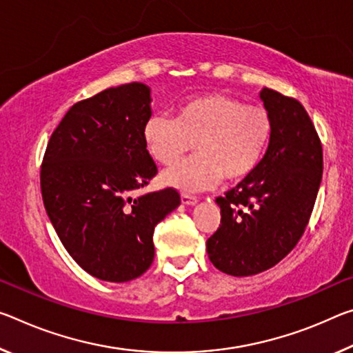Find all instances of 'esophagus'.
Returning a JSON list of instances; mask_svg holds the SVG:
<instances>
[{"label":"esophagus","instance_id":"obj_1","mask_svg":"<svg viewBox=\"0 0 353 353\" xmlns=\"http://www.w3.org/2000/svg\"><path fill=\"white\" fill-rule=\"evenodd\" d=\"M181 199H182V203L187 204V205H194L198 203V198L193 196V194H188V193H182Z\"/></svg>","mask_w":353,"mask_h":353}]
</instances>
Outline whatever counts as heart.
Instances as JSON below:
<instances>
[{"mask_svg":"<svg viewBox=\"0 0 353 353\" xmlns=\"http://www.w3.org/2000/svg\"><path fill=\"white\" fill-rule=\"evenodd\" d=\"M272 135L273 119L265 106L218 92L185 100L176 119L154 114L143 127L144 144L161 165L174 163L194 144L196 155L161 174L165 185L183 192L207 190L220 179L228 183L247 179L265 157Z\"/></svg>","mask_w":353,"mask_h":353,"instance_id":"b5f03b06","label":"heart"}]
</instances>
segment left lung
Here are the masks:
<instances>
[{"instance_id":"1","label":"left lung","mask_w":353,"mask_h":353,"mask_svg":"<svg viewBox=\"0 0 353 353\" xmlns=\"http://www.w3.org/2000/svg\"><path fill=\"white\" fill-rule=\"evenodd\" d=\"M273 119L265 157L253 174L218 196L220 228L207 239L218 270L251 276L286 257L303 236L322 181V143L297 99L264 88Z\"/></svg>"}]
</instances>
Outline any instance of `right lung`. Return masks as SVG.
Listing matches in <instances>:
<instances>
[{
    "instance_id": "right-lung-1",
    "label": "right lung",
    "mask_w": 353,
    "mask_h": 353,
    "mask_svg": "<svg viewBox=\"0 0 353 353\" xmlns=\"http://www.w3.org/2000/svg\"><path fill=\"white\" fill-rule=\"evenodd\" d=\"M149 88L128 83L70 106L50 137L42 199L64 248L89 275L125 283L154 261V229L181 204L174 188L137 196L157 174L143 139Z\"/></svg>"
}]
</instances>
